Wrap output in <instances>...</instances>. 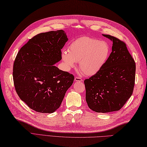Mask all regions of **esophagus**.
Returning <instances> with one entry per match:
<instances>
[{
    "label": "esophagus",
    "instance_id": "1",
    "mask_svg": "<svg viewBox=\"0 0 147 147\" xmlns=\"http://www.w3.org/2000/svg\"><path fill=\"white\" fill-rule=\"evenodd\" d=\"M82 79L80 77H76L75 78V82H82Z\"/></svg>",
    "mask_w": 147,
    "mask_h": 147
}]
</instances>
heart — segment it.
Segmentation results:
<instances>
[{"mask_svg":"<svg viewBox=\"0 0 147 147\" xmlns=\"http://www.w3.org/2000/svg\"><path fill=\"white\" fill-rule=\"evenodd\" d=\"M110 47L103 40L89 37H82L70 44L68 52L62 53V59L67 70L78 62V68L88 76H94L100 70L108 60Z\"/></svg>","mask_w":147,"mask_h":147,"instance_id":"b5f03b06","label":"heart"}]
</instances>
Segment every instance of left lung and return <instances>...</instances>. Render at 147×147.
<instances>
[{
  "instance_id": "1",
  "label": "left lung",
  "mask_w": 147,
  "mask_h": 147,
  "mask_svg": "<svg viewBox=\"0 0 147 147\" xmlns=\"http://www.w3.org/2000/svg\"><path fill=\"white\" fill-rule=\"evenodd\" d=\"M102 35L113 42L112 52L102 69L84 84L89 108L107 113L119 110L132 95L136 65L123 42L110 35Z\"/></svg>"
}]
</instances>
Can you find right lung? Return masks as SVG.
I'll return each instance as SVG.
<instances>
[{"label": "right lung", "instance_id": "right-lung-1", "mask_svg": "<svg viewBox=\"0 0 147 147\" xmlns=\"http://www.w3.org/2000/svg\"><path fill=\"white\" fill-rule=\"evenodd\" d=\"M67 41L62 30L39 34L16 56L13 67L16 90L20 98L37 112H54L73 84L72 74L54 65L61 60V49Z\"/></svg>", "mask_w": 147, "mask_h": 147}]
</instances>
